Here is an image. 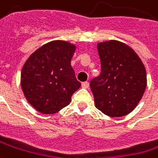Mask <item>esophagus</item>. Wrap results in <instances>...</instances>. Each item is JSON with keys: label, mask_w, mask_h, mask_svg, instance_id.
<instances>
[{"label": "esophagus", "mask_w": 158, "mask_h": 158, "mask_svg": "<svg viewBox=\"0 0 158 158\" xmlns=\"http://www.w3.org/2000/svg\"><path fill=\"white\" fill-rule=\"evenodd\" d=\"M88 86H89V83H88V82H84V83H82V87H83V88H88Z\"/></svg>", "instance_id": "1"}]
</instances>
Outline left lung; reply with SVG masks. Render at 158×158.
<instances>
[{
  "mask_svg": "<svg viewBox=\"0 0 158 158\" xmlns=\"http://www.w3.org/2000/svg\"><path fill=\"white\" fill-rule=\"evenodd\" d=\"M102 73L90 82L97 109L112 117L131 113L147 85L145 67L137 53L116 40L97 44Z\"/></svg>",
  "mask_w": 158,
  "mask_h": 158,
  "instance_id": "1",
  "label": "left lung"
}]
</instances>
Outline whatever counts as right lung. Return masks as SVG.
Segmentation results:
<instances>
[{"mask_svg":"<svg viewBox=\"0 0 158 158\" xmlns=\"http://www.w3.org/2000/svg\"><path fill=\"white\" fill-rule=\"evenodd\" d=\"M74 44L56 40L35 50L21 71L20 84L28 102L39 113L53 114L68 106L81 86L71 60Z\"/></svg>","mask_w":158,"mask_h":158,"instance_id":"right-lung-1","label":"right lung"}]
</instances>
